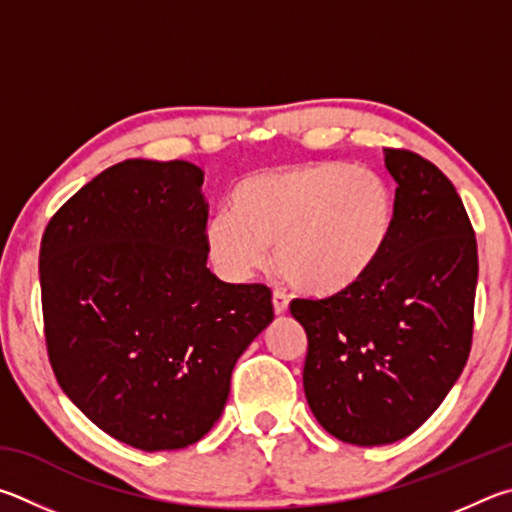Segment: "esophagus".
Masks as SVG:
<instances>
[{"instance_id":"obj_1","label":"esophagus","mask_w":512,"mask_h":512,"mask_svg":"<svg viewBox=\"0 0 512 512\" xmlns=\"http://www.w3.org/2000/svg\"><path fill=\"white\" fill-rule=\"evenodd\" d=\"M272 306H274L276 315H283V312H288V306H290L288 294L281 292V290H274L272 292Z\"/></svg>"}]
</instances>
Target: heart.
Here are the masks:
<instances>
[{
    "mask_svg": "<svg viewBox=\"0 0 512 512\" xmlns=\"http://www.w3.org/2000/svg\"><path fill=\"white\" fill-rule=\"evenodd\" d=\"M233 213L206 224V247L229 279H249L276 245L294 288L335 294L378 263L396 222L389 184L369 168L297 164L261 170L233 191Z\"/></svg>",
    "mask_w": 512,
    "mask_h": 512,
    "instance_id": "heart-1",
    "label": "heart"
}]
</instances>
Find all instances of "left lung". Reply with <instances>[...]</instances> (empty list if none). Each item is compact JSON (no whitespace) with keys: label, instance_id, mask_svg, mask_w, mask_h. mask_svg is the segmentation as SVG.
Masks as SVG:
<instances>
[{"label":"left lung","instance_id":"obj_1","mask_svg":"<svg viewBox=\"0 0 512 512\" xmlns=\"http://www.w3.org/2000/svg\"><path fill=\"white\" fill-rule=\"evenodd\" d=\"M396 222L366 276L294 299L306 328L303 391L319 425L351 445L414 434L459 380L472 346L477 238L454 184L416 152L384 148Z\"/></svg>","mask_w":512,"mask_h":512}]
</instances>
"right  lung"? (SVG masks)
Masks as SVG:
<instances>
[{
  "mask_svg": "<svg viewBox=\"0 0 512 512\" xmlns=\"http://www.w3.org/2000/svg\"><path fill=\"white\" fill-rule=\"evenodd\" d=\"M204 173L125 159L62 204L40 245L49 360L67 398L143 452L200 441L231 371L272 324L265 285L206 267Z\"/></svg>",
  "mask_w": 512,
  "mask_h": 512,
  "instance_id": "obj_1",
  "label": "right lung"
}]
</instances>
